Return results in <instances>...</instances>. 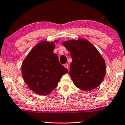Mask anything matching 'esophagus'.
I'll use <instances>...</instances> for the list:
<instances>
[{"mask_svg": "<svg viewBox=\"0 0 125 125\" xmlns=\"http://www.w3.org/2000/svg\"><path fill=\"white\" fill-rule=\"evenodd\" d=\"M64 66L66 68H67V69H68V68H69V64H64Z\"/></svg>", "mask_w": 125, "mask_h": 125, "instance_id": "1", "label": "esophagus"}]
</instances>
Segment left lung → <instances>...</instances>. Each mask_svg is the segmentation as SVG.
I'll return each mask as SVG.
<instances>
[{"label":"left lung","instance_id":"obj_1","mask_svg":"<svg viewBox=\"0 0 125 125\" xmlns=\"http://www.w3.org/2000/svg\"><path fill=\"white\" fill-rule=\"evenodd\" d=\"M72 59L69 74L75 86L85 91L98 87L106 74L105 61L98 50L85 39L62 42Z\"/></svg>","mask_w":125,"mask_h":125}]
</instances>
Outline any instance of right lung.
Masks as SVG:
<instances>
[{
  "label": "right lung",
  "mask_w": 125,
  "mask_h": 125,
  "mask_svg": "<svg viewBox=\"0 0 125 125\" xmlns=\"http://www.w3.org/2000/svg\"><path fill=\"white\" fill-rule=\"evenodd\" d=\"M55 42H57V41ZM53 42L42 41L34 47L23 62L21 73L29 88L40 95H47L56 88L68 69L54 53Z\"/></svg>",
  "instance_id": "add662e5"
}]
</instances>
